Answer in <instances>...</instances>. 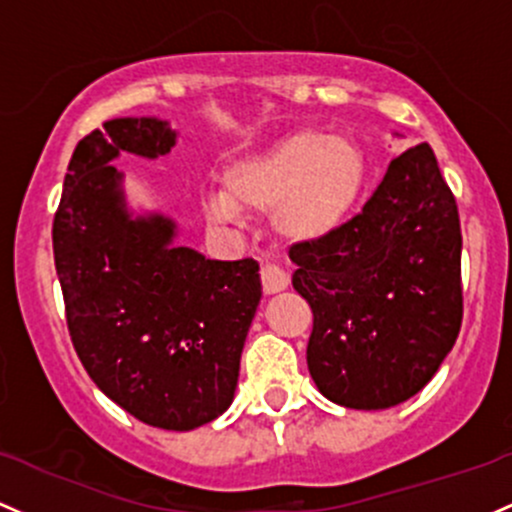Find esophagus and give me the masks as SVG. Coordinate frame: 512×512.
<instances>
[{
	"mask_svg": "<svg viewBox=\"0 0 512 512\" xmlns=\"http://www.w3.org/2000/svg\"><path fill=\"white\" fill-rule=\"evenodd\" d=\"M260 279H262V289H265V294H277V291H282L289 286V274H286L282 267L269 265V262L260 267Z\"/></svg>",
	"mask_w": 512,
	"mask_h": 512,
	"instance_id": "1",
	"label": "esophagus"
}]
</instances>
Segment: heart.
Returning <instances> with one entry per match:
<instances>
[{
	"label": "heart",
	"instance_id": "obj_1",
	"mask_svg": "<svg viewBox=\"0 0 512 512\" xmlns=\"http://www.w3.org/2000/svg\"><path fill=\"white\" fill-rule=\"evenodd\" d=\"M364 187L367 157L355 140L299 131L235 160L226 170V192L206 196V211L216 221H240L243 206H272L274 228L308 243L335 233L357 209Z\"/></svg>",
	"mask_w": 512,
	"mask_h": 512
}]
</instances>
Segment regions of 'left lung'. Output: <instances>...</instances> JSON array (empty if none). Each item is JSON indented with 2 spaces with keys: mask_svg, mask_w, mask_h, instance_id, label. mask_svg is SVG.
Masks as SVG:
<instances>
[{
  "mask_svg": "<svg viewBox=\"0 0 512 512\" xmlns=\"http://www.w3.org/2000/svg\"><path fill=\"white\" fill-rule=\"evenodd\" d=\"M291 262L313 311L308 372L325 398L379 411L435 376L462 328V228L428 143L391 160L364 209L296 245Z\"/></svg>",
  "mask_w": 512,
  "mask_h": 512,
  "instance_id": "left-lung-1",
  "label": "left lung"
}]
</instances>
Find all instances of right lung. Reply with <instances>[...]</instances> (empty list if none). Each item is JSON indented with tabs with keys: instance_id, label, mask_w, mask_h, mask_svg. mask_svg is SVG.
<instances>
[{
	"instance_id": "right-lung-1",
	"label": "right lung",
	"mask_w": 512,
	"mask_h": 512,
	"mask_svg": "<svg viewBox=\"0 0 512 512\" xmlns=\"http://www.w3.org/2000/svg\"><path fill=\"white\" fill-rule=\"evenodd\" d=\"M157 119H114L77 143L53 218V255L77 357L114 403L162 430H194L233 401L240 352L262 296L260 265L172 247L174 223L133 221L121 150L170 153Z\"/></svg>"
}]
</instances>
